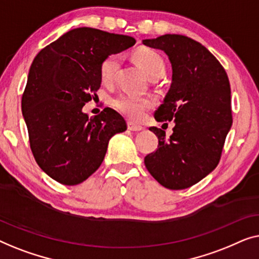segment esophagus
Returning <instances> with one entry per match:
<instances>
[{
  "label": "esophagus",
  "instance_id": "esophagus-1",
  "mask_svg": "<svg viewBox=\"0 0 259 259\" xmlns=\"http://www.w3.org/2000/svg\"><path fill=\"white\" fill-rule=\"evenodd\" d=\"M128 129L131 131H141V130H143V126L135 124L134 122H128Z\"/></svg>",
  "mask_w": 259,
  "mask_h": 259
}]
</instances>
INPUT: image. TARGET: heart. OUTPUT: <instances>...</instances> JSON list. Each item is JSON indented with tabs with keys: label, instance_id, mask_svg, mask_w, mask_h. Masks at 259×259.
<instances>
[{
	"label": "heart",
	"instance_id": "1",
	"mask_svg": "<svg viewBox=\"0 0 259 259\" xmlns=\"http://www.w3.org/2000/svg\"><path fill=\"white\" fill-rule=\"evenodd\" d=\"M134 60L149 78H158L164 74V61L154 50L148 48L138 49L134 54ZM119 62H121V57L117 54H111L101 62L100 76L102 82L109 84L114 81L116 72L119 68ZM112 107L130 118L141 119L145 111L151 109L152 101L148 97H137L122 94L112 100Z\"/></svg>",
	"mask_w": 259,
	"mask_h": 259
}]
</instances>
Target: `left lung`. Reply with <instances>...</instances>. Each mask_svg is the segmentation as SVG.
I'll list each match as a JSON object with an SVG mask.
<instances>
[{
  "instance_id": "obj_1",
  "label": "left lung",
  "mask_w": 259,
  "mask_h": 259,
  "mask_svg": "<svg viewBox=\"0 0 259 259\" xmlns=\"http://www.w3.org/2000/svg\"><path fill=\"white\" fill-rule=\"evenodd\" d=\"M143 45L169 56L172 82L155 118L176 123L170 138L164 130L149 128L158 137V145L145 156L144 164L163 187L190 188L220 163L232 125L230 82L217 58L190 37L166 34L143 39Z\"/></svg>"
}]
</instances>
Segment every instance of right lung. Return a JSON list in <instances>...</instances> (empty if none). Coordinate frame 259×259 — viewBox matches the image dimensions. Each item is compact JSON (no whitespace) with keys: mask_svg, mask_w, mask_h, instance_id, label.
I'll use <instances>...</instances> for the list:
<instances>
[{"mask_svg":"<svg viewBox=\"0 0 259 259\" xmlns=\"http://www.w3.org/2000/svg\"><path fill=\"white\" fill-rule=\"evenodd\" d=\"M135 42L130 36L76 28L32 61L22 112L35 161L58 183L84 182L103 162L109 140L126 130L125 119L114 109L89 118L82 108L100 89L101 62Z\"/></svg>","mask_w":259,"mask_h":259,"instance_id":"add662e5","label":"right lung"}]
</instances>
